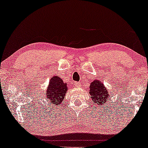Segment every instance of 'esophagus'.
Returning <instances> with one entry per match:
<instances>
[{
	"label": "esophagus",
	"instance_id": "obj_1",
	"mask_svg": "<svg viewBox=\"0 0 148 148\" xmlns=\"http://www.w3.org/2000/svg\"><path fill=\"white\" fill-rule=\"evenodd\" d=\"M80 84H81V82H75V85L76 87H79Z\"/></svg>",
	"mask_w": 148,
	"mask_h": 148
}]
</instances>
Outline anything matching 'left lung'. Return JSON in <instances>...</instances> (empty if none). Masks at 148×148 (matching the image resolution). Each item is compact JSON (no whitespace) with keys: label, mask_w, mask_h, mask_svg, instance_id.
<instances>
[{"label":"left lung","mask_w":148,"mask_h":148,"mask_svg":"<svg viewBox=\"0 0 148 148\" xmlns=\"http://www.w3.org/2000/svg\"><path fill=\"white\" fill-rule=\"evenodd\" d=\"M108 89L104 87L103 84L99 79H95L90 84V93L94 103L103 105L108 100L109 96Z\"/></svg>","instance_id":"8db88e82"}]
</instances>
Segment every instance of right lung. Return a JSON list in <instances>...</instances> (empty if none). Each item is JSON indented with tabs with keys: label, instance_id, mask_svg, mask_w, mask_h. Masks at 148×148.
Segmentation results:
<instances>
[{
	"label": "right lung",
	"instance_id": "add662e5",
	"mask_svg": "<svg viewBox=\"0 0 148 148\" xmlns=\"http://www.w3.org/2000/svg\"><path fill=\"white\" fill-rule=\"evenodd\" d=\"M67 84L58 76H54L50 79L48 85L47 99H49L53 103H60L64 100L67 93Z\"/></svg>",
	"mask_w": 148,
	"mask_h": 148
}]
</instances>
